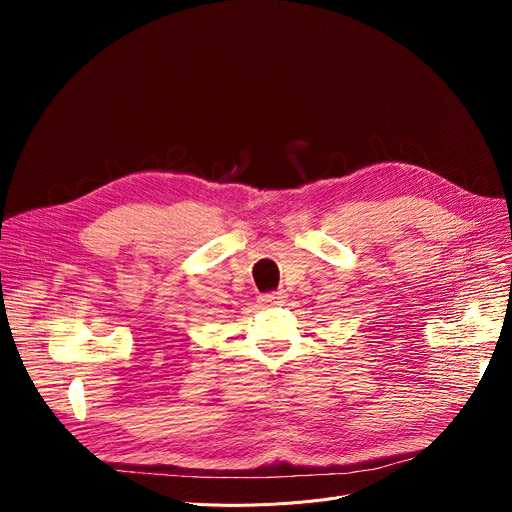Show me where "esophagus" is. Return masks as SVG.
<instances>
[{
	"mask_svg": "<svg viewBox=\"0 0 512 512\" xmlns=\"http://www.w3.org/2000/svg\"><path fill=\"white\" fill-rule=\"evenodd\" d=\"M282 290H276V292H265L259 297V303L263 305H276V303H282Z\"/></svg>",
	"mask_w": 512,
	"mask_h": 512,
	"instance_id": "esophagus-1",
	"label": "esophagus"
}]
</instances>
